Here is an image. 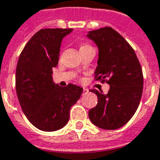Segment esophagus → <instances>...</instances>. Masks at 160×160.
I'll return each mask as SVG.
<instances>
[{
  "label": "esophagus",
  "mask_w": 160,
  "mask_h": 160,
  "mask_svg": "<svg viewBox=\"0 0 160 160\" xmlns=\"http://www.w3.org/2000/svg\"><path fill=\"white\" fill-rule=\"evenodd\" d=\"M82 92H83V94H87V93H88V88H83V89H82Z\"/></svg>",
  "instance_id": "esophagus-1"
}]
</instances>
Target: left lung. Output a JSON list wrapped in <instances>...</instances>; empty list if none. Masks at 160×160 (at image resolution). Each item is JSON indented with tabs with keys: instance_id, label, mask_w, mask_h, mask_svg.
<instances>
[{
	"instance_id": "obj_1",
	"label": "left lung",
	"mask_w": 160,
	"mask_h": 160,
	"mask_svg": "<svg viewBox=\"0 0 160 160\" xmlns=\"http://www.w3.org/2000/svg\"><path fill=\"white\" fill-rule=\"evenodd\" d=\"M87 37L98 48L96 80L108 79L107 94L90 89L98 103L88 112L95 126L116 129L129 121L138 108L143 89L142 66L135 51L118 32L111 27L88 31Z\"/></svg>"
}]
</instances>
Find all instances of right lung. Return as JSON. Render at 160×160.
Masks as SVG:
<instances>
[{"instance_id":"add662e5","label":"right lung","mask_w":160,"mask_h":160,"mask_svg":"<svg viewBox=\"0 0 160 160\" xmlns=\"http://www.w3.org/2000/svg\"><path fill=\"white\" fill-rule=\"evenodd\" d=\"M72 29H42L31 37L22 51L16 68V91L28 120L42 131L66 126L70 110L82 88L70 83L60 87L53 80L64 37Z\"/></svg>"}]
</instances>
